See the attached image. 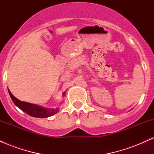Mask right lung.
Returning a JSON list of instances; mask_svg holds the SVG:
<instances>
[{
	"label": "right lung",
	"mask_w": 154,
	"mask_h": 154,
	"mask_svg": "<svg viewBox=\"0 0 154 154\" xmlns=\"http://www.w3.org/2000/svg\"><path fill=\"white\" fill-rule=\"evenodd\" d=\"M8 93H9L11 98L13 100L14 103L17 107L19 108L21 110L24 111L31 116H34V117L37 118H47L54 115L55 114H56L59 111V108H56V109H45V108L35 105V104L21 101V100L17 99L15 96L12 95L9 90H8ZM63 95H64V93H63Z\"/></svg>",
	"instance_id": "add662e5"
}]
</instances>
